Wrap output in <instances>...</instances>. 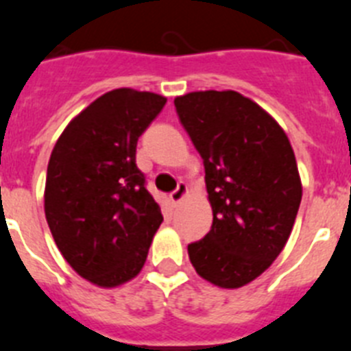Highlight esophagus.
Listing matches in <instances>:
<instances>
[{
	"label": "esophagus",
	"mask_w": 351,
	"mask_h": 351,
	"mask_svg": "<svg viewBox=\"0 0 351 351\" xmlns=\"http://www.w3.org/2000/svg\"><path fill=\"white\" fill-rule=\"evenodd\" d=\"M185 194H187V184H184V182H180L178 187H176L171 194H169V199H171L173 205H178L180 201H182L185 197Z\"/></svg>",
	"instance_id": "1"
}]
</instances>
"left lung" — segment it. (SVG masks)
I'll use <instances>...</instances> for the list:
<instances>
[{
    "instance_id": "left-lung-1",
    "label": "left lung",
    "mask_w": 351,
    "mask_h": 351,
    "mask_svg": "<svg viewBox=\"0 0 351 351\" xmlns=\"http://www.w3.org/2000/svg\"><path fill=\"white\" fill-rule=\"evenodd\" d=\"M175 108L205 166L212 230L189 243V260L221 288L249 285L281 254L302 184L288 136L239 91H193Z\"/></svg>"
}]
</instances>
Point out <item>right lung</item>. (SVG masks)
Wrapping results in <instances>:
<instances>
[{
    "instance_id": "add662e5",
    "label": "right lung",
    "mask_w": 351,
    "mask_h": 351,
    "mask_svg": "<svg viewBox=\"0 0 351 351\" xmlns=\"http://www.w3.org/2000/svg\"><path fill=\"white\" fill-rule=\"evenodd\" d=\"M166 97L118 88L79 112L49 158L44 210L66 263L114 288L141 272L162 222L136 166V146Z\"/></svg>"
}]
</instances>
